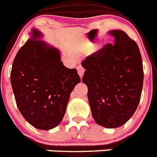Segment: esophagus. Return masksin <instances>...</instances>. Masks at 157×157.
Returning <instances> with one entry per match:
<instances>
[{
    "instance_id": "obj_1",
    "label": "esophagus",
    "mask_w": 157,
    "mask_h": 157,
    "mask_svg": "<svg viewBox=\"0 0 157 157\" xmlns=\"http://www.w3.org/2000/svg\"><path fill=\"white\" fill-rule=\"evenodd\" d=\"M77 72H78V74L80 77H83L84 73V69L81 66H77Z\"/></svg>"
}]
</instances>
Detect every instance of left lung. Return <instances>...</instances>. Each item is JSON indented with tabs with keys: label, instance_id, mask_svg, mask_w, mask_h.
<instances>
[{
	"label": "left lung",
	"instance_id": "left-lung-1",
	"mask_svg": "<svg viewBox=\"0 0 157 157\" xmlns=\"http://www.w3.org/2000/svg\"><path fill=\"white\" fill-rule=\"evenodd\" d=\"M115 43L87 56L83 83L94 121L107 128L122 126L137 109L143 85V66L138 44L126 33L112 30Z\"/></svg>",
	"mask_w": 157,
	"mask_h": 157
}]
</instances>
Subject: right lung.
<instances>
[{
    "label": "right lung",
    "instance_id": "right-lung-1",
    "mask_svg": "<svg viewBox=\"0 0 157 157\" xmlns=\"http://www.w3.org/2000/svg\"><path fill=\"white\" fill-rule=\"evenodd\" d=\"M33 29L32 36L15 56L11 83L22 117L40 130L58 126L66 113L70 96L80 82L76 69H68L59 51L41 40Z\"/></svg>",
    "mask_w": 157,
    "mask_h": 157
}]
</instances>
